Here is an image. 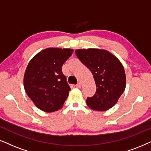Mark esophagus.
Instances as JSON below:
<instances>
[{"label": "esophagus", "instance_id": "34e87169", "mask_svg": "<svg viewBox=\"0 0 151 151\" xmlns=\"http://www.w3.org/2000/svg\"><path fill=\"white\" fill-rule=\"evenodd\" d=\"M76 87H77V88H80L81 87V83H80V82H79V83H78L76 85Z\"/></svg>", "mask_w": 151, "mask_h": 151}]
</instances>
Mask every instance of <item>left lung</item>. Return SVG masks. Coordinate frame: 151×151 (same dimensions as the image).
I'll list each match as a JSON object with an SVG mask.
<instances>
[{
    "label": "left lung",
    "mask_w": 151,
    "mask_h": 151,
    "mask_svg": "<svg viewBox=\"0 0 151 151\" xmlns=\"http://www.w3.org/2000/svg\"><path fill=\"white\" fill-rule=\"evenodd\" d=\"M75 53L80 61L92 72L96 84L95 95L87 98L88 106L98 111L113 107L126 85L123 65L112 53L102 49H77Z\"/></svg>",
    "instance_id": "obj_1"
}]
</instances>
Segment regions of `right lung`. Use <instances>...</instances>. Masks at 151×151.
I'll list each match as a JSON object with an SVG mask.
<instances>
[{
	"label": "right lung",
	"mask_w": 151,
	"mask_h": 151,
	"mask_svg": "<svg viewBox=\"0 0 151 151\" xmlns=\"http://www.w3.org/2000/svg\"><path fill=\"white\" fill-rule=\"evenodd\" d=\"M73 49L48 48L35 55L24 74L25 91L37 108L53 112L62 108L70 87L63 74L62 66Z\"/></svg>",
	"instance_id": "right-lung-1"
}]
</instances>
